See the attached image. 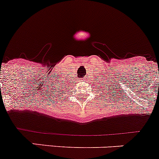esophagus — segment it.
<instances>
[{"label":"esophagus","instance_id":"obj_1","mask_svg":"<svg viewBox=\"0 0 159 159\" xmlns=\"http://www.w3.org/2000/svg\"><path fill=\"white\" fill-rule=\"evenodd\" d=\"M86 82H87V78H86V77H84V78L81 80V83H83V84H86Z\"/></svg>","mask_w":159,"mask_h":159}]
</instances>
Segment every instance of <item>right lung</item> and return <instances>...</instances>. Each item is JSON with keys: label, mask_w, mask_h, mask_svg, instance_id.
<instances>
[{"label": "right lung", "mask_w": 159, "mask_h": 159, "mask_svg": "<svg viewBox=\"0 0 159 159\" xmlns=\"http://www.w3.org/2000/svg\"><path fill=\"white\" fill-rule=\"evenodd\" d=\"M60 89H61V88H60ZM66 89H67V87H66ZM66 89H65V88H63V87H62V88H61V90H59V92H60V93H61V92H62V91H64V90H66ZM57 92H58V91H57Z\"/></svg>", "instance_id": "add662e5"}]
</instances>
